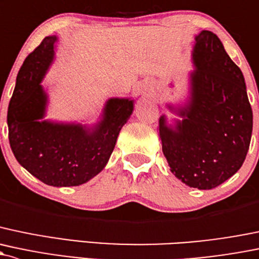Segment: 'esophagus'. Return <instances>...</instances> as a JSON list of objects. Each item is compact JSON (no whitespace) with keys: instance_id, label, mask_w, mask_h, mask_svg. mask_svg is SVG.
<instances>
[{"instance_id":"1","label":"esophagus","mask_w":259,"mask_h":259,"mask_svg":"<svg viewBox=\"0 0 259 259\" xmlns=\"http://www.w3.org/2000/svg\"><path fill=\"white\" fill-rule=\"evenodd\" d=\"M140 92H141V94L143 95H149L150 94V92H151V85L149 83H143V84H140Z\"/></svg>"}]
</instances>
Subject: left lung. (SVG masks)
I'll use <instances>...</instances> for the list:
<instances>
[{"label":"left lung","instance_id":"left-lung-1","mask_svg":"<svg viewBox=\"0 0 259 259\" xmlns=\"http://www.w3.org/2000/svg\"><path fill=\"white\" fill-rule=\"evenodd\" d=\"M185 100L159 119L170 171L198 190H211L241 168L252 137L253 114L242 70L211 31L195 36Z\"/></svg>","mask_w":259,"mask_h":259}]
</instances>
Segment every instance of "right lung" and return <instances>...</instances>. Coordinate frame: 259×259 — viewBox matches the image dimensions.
Returning a JSON list of instances; mask_svg holds the SVG:
<instances>
[{
    "label": "right lung",
    "instance_id": "add662e5",
    "mask_svg": "<svg viewBox=\"0 0 259 259\" xmlns=\"http://www.w3.org/2000/svg\"><path fill=\"white\" fill-rule=\"evenodd\" d=\"M57 36H48L18 72L7 111L13 155L29 174L50 186H79L97 176L134 111L132 98L105 100L94 122L46 119L50 105L46 74L56 59Z\"/></svg>",
    "mask_w": 259,
    "mask_h": 259
}]
</instances>
